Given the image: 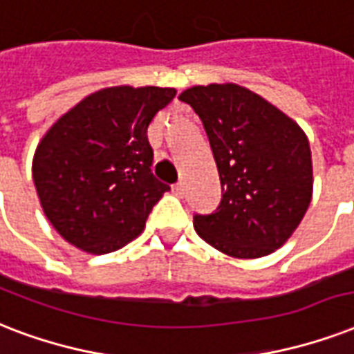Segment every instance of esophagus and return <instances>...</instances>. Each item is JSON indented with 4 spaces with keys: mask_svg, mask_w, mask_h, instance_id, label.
Wrapping results in <instances>:
<instances>
[{
    "mask_svg": "<svg viewBox=\"0 0 354 354\" xmlns=\"http://www.w3.org/2000/svg\"><path fill=\"white\" fill-rule=\"evenodd\" d=\"M171 190H174V194L175 196H183V194H185V183H183V180H179V183H175L174 186H171Z\"/></svg>",
    "mask_w": 354,
    "mask_h": 354,
    "instance_id": "esophagus-1",
    "label": "esophagus"
}]
</instances>
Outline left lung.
I'll list each match as a JSON object with an SVG mask.
<instances>
[{
    "mask_svg": "<svg viewBox=\"0 0 354 354\" xmlns=\"http://www.w3.org/2000/svg\"><path fill=\"white\" fill-rule=\"evenodd\" d=\"M179 100L201 118L221 180L216 212L194 216L197 234L234 259H260L282 248L312 201L305 131L234 83L192 86Z\"/></svg>",
    "mask_w": 354,
    "mask_h": 354,
    "instance_id": "obj_1",
    "label": "left lung"
}]
</instances>
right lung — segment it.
I'll use <instances>...</instances> for the list:
<instances>
[{"mask_svg":"<svg viewBox=\"0 0 354 354\" xmlns=\"http://www.w3.org/2000/svg\"><path fill=\"white\" fill-rule=\"evenodd\" d=\"M177 90L109 86L48 129L32 157V180L49 223L84 253L105 254L138 236L164 192L151 174L147 127Z\"/></svg>","mask_w":354,"mask_h":354,"instance_id":"right-lung-1","label":"right lung"}]
</instances>
